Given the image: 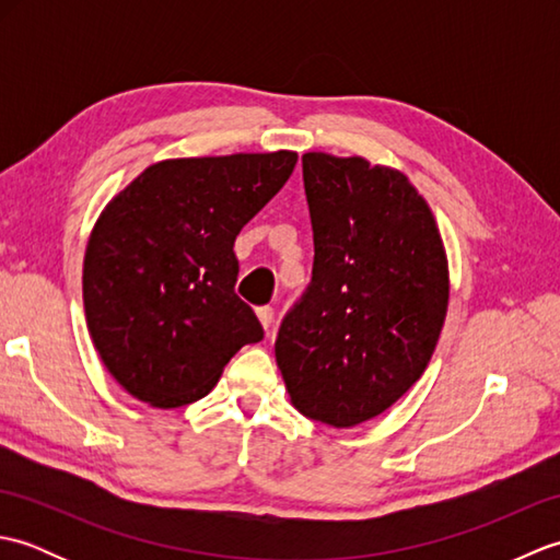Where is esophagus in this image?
<instances>
[{
  "label": "esophagus",
  "instance_id": "1",
  "mask_svg": "<svg viewBox=\"0 0 560 560\" xmlns=\"http://www.w3.org/2000/svg\"><path fill=\"white\" fill-rule=\"evenodd\" d=\"M257 317H259L261 327H265V329H271V325H273V307H269V305H261V307H257Z\"/></svg>",
  "mask_w": 560,
  "mask_h": 560
}]
</instances>
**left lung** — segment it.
I'll list each match as a JSON object with an SVG mask.
<instances>
[{
	"label": "left lung",
	"mask_w": 560,
	"mask_h": 560,
	"mask_svg": "<svg viewBox=\"0 0 560 560\" xmlns=\"http://www.w3.org/2000/svg\"><path fill=\"white\" fill-rule=\"evenodd\" d=\"M303 183L313 279L273 351L295 409L351 428L423 375L447 313V259L431 209L399 171L305 153Z\"/></svg>",
	"instance_id": "8db88e82"
}]
</instances>
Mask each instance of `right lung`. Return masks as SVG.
<instances>
[{
	"label": "right lung",
	"instance_id": "add662e5",
	"mask_svg": "<svg viewBox=\"0 0 560 560\" xmlns=\"http://www.w3.org/2000/svg\"><path fill=\"white\" fill-rule=\"evenodd\" d=\"M295 161L293 151L161 161L105 207L83 257V307L129 395L161 409L192 404L265 337L235 293L233 243Z\"/></svg>",
	"mask_w": 560,
	"mask_h": 560
}]
</instances>
